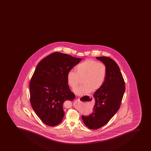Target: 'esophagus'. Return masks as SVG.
Listing matches in <instances>:
<instances>
[{
    "label": "esophagus",
    "instance_id": "esophagus-1",
    "mask_svg": "<svg viewBox=\"0 0 151 151\" xmlns=\"http://www.w3.org/2000/svg\"><path fill=\"white\" fill-rule=\"evenodd\" d=\"M78 101V100H77V101Z\"/></svg>",
    "mask_w": 151,
    "mask_h": 151
}]
</instances>
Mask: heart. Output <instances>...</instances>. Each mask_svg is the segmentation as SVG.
I'll return each instance as SVG.
<instances>
[{"instance_id":"obj_1","label":"heart","mask_w":151,"mask_h":151,"mask_svg":"<svg viewBox=\"0 0 151 151\" xmlns=\"http://www.w3.org/2000/svg\"><path fill=\"white\" fill-rule=\"evenodd\" d=\"M76 72L70 70L67 73V81L71 88H75L82 79L83 84L73 88V93L78 96L96 91L103 85L106 78V66L103 63L88 59L75 67Z\"/></svg>"}]
</instances>
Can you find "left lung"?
Instances as JSON below:
<instances>
[{
	"label": "left lung",
	"mask_w": 151,
	"mask_h": 151,
	"mask_svg": "<svg viewBox=\"0 0 151 151\" xmlns=\"http://www.w3.org/2000/svg\"><path fill=\"white\" fill-rule=\"evenodd\" d=\"M96 58L106 66V78L103 85L93 94V112L88 116H82L85 124L93 130L106 124L118 111L125 90L124 78L115 61L106 57Z\"/></svg>",
	"instance_id": "left-lung-1"
}]
</instances>
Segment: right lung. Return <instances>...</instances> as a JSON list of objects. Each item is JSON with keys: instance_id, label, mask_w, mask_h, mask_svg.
I'll return each mask as SVG.
<instances>
[{"instance_id": "1", "label": "right lung", "mask_w": 151, "mask_h": 151, "mask_svg": "<svg viewBox=\"0 0 151 151\" xmlns=\"http://www.w3.org/2000/svg\"><path fill=\"white\" fill-rule=\"evenodd\" d=\"M81 60L56 52L37 65L29 83L30 104L46 125L54 127L60 124L64 115L63 104L75 99L67 83V73Z\"/></svg>"}]
</instances>
